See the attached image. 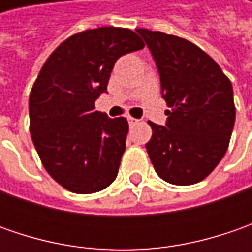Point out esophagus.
I'll return each instance as SVG.
<instances>
[{
  "instance_id": "obj_1",
  "label": "esophagus",
  "mask_w": 252,
  "mask_h": 252,
  "mask_svg": "<svg viewBox=\"0 0 252 252\" xmlns=\"http://www.w3.org/2000/svg\"><path fill=\"white\" fill-rule=\"evenodd\" d=\"M127 122H129V125H130V126H133V125L139 123V119H134V118H131V116H129V118H127Z\"/></svg>"
}]
</instances>
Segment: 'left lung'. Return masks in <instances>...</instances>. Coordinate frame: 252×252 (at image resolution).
<instances>
[{"mask_svg":"<svg viewBox=\"0 0 252 252\" xmlns=\"http://www.w3.org/2000/svg\"><path fill=\"white\" fill-rule=\"evenodd\" d=\"M136 32L150 49L162 98L171 108L165 126L149 122V157L165 182H200L227 151L236 121L231 83L209 54L187 39L149 29Z\"/></svg>","mask_w":252,"mask_h":252,"instance_id":"8db88e82","label":"left lung"}]
</instances>
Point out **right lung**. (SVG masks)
Wrapping results in <instances>:
<instances>
[{
	"label": "right lung",
	"instance_id": "right-lung-1",
	"mask_svg": "<svg viewBox=\"0 0 252 252\" xmlns=\"http://www.w3.org/2000/svg\"><path fill=\"white\" fill-rule=\"evenodd\" d=\"M144 47L126 28L103 26L65 39L43 64L29 96L31 136L49 175L74 193L115 181L129 123L95 111L116 60Z\"/></svg>",
	"mask_w": 252,
	"mask_h": 252
}]
</instances>
